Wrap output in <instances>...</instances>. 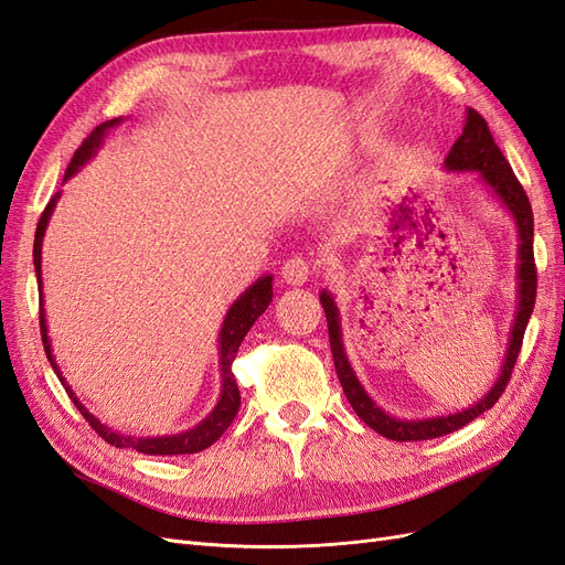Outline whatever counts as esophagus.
<instances>
[{
    "instance_id": "34e87169",
    "label": "esophagus",
    "mask_w": 565,
    "mask_h": 565,
    "mask_svg": "<svg viewBox=\"0 0 565 565\" xmlns=\"http://www.w3.org/2000/svg\"><path fill=\"white\" fill-rule=\"evenodd\" d=\"M311 276V264L301 259V256H292L285 266H282V280L287 285H303Z\"/></svg>"
}]
</instances>
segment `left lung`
I'll use <instances>...</instances> for the list:
<instances>
[{
    "mask_svg": "<svg viewBox=\"0 0 565 565\" xmlns=\"http://www.w3.org/2000/svg\"><path fill=\"white\" fill-rule=\"evenodd\" d=\"M446 169L455 174L476 172L478 181L488 188L490 195H494L502 202V207L511 214V218H514L516 233H519V270H516L519 306H516V316H514V324H511L509 347H507L500 377L490 386V391L481 401L465 407L461 413L438 415V417L405 419V417L388 415L386 409H382L367 396V391L363 388L361 380L355 377V372L349 363V355L344 351V341H341V320H339V309L334 303V297L328 292V289H322L320 292V303L324 309V318H328L330 349H332V358H334L337 377H339L341 388H344V393H347L351 407L355 409V415L370 426V429L382 434L384 438L401 440V443L403 440H426V438H438V436L452 434V431L461 429L465 424H469L471 419H476L478 415H483L486 409H490L494 403L500 401V396L507 388V382L511 377V370H514V365H516V358H519V351L523 344V334H525L530 316H533L535 295H537V270H535V256H533V210H530V202H527L523 185L514 177V169L509 167V162L502 156V150L498 148V143H494L492 134L488 129V122L473 108H467L465 129H461V136L448 152Z\"/></svg>",
    "mask_w": 565,
    "mask_h": 565,
    "instance_id": "obj_1",
    "label": "left lung"
}]
</instances>
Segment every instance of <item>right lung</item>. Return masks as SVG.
Instances as JSON below:
<instances>
[{
	"label": "right lung",
	"instance_id": "obj_1",
	"mask_svg": "<svg viewBox=\"0 0 565 565\" xmlns=\"http://www.w3.org/2000/svg\"><path fill=\"white\" fill-rule=\"evenodd\" d=\"M119 122H122V117L108 119V122L98 125L87 136V139H84V143L75 150L71 164H67V169H65L63 183L71 179V177H75L79 172V167H84L96 156V150L104 146L108 131L113 127H117ZM58 198H61V191L49 200V204H46L42 216H40V224H38V231H35V247H32V259H35V273H38V285H40V330H42L44 351H46V358H49L51 367H54V372H56V377L65 386L67 396L73 398V403L77 405L82 417L92 424V429L100 438L108 440L110 446H115V448H131V450L143 452V455H193V452H200L204 448H210L212 443H216L221 438V434L228 429L231 422L237 415V407H241V391H237V384H235L231 365L235 361L237 349H241V344H243L245 334L249 332V328L254 324V320L259 318L268 309V303L273 301V276H262L259 280H254L245 289V292L231 303V309L226 311L224 324H221V332H218L221 396H218L212 413L204 417L200 424H195L193 429L174 434V436H148V438L125 436V434L110 429V426L100 424L98 417H94L89 409L82 405V401L75 396L73 386L65 382L54 353H51V339H49L46 316H44V295H42V243H44V233H46V226H49V218H51V214H54V207H56Z\"/></svg>",
	"mask_w": 565,
	"mask_h": 565
}]
</instances>
